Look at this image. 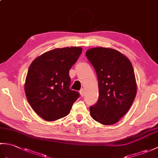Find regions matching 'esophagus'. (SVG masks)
<instances>
[{"instance_id":"obj_1","label":"esophagus","mask_w":158,"mask_h":158,"mask_svg":"<svg viewBox=\"0 0 158 158\" xmlns=\"http://www.w3.org/2000/svg\"><path fill=\"white\" fill-rule=\"evenodd\" d=\"M80 92V94H81V96H84V94H85V91H84V89H81V90L79 91Z\"/></svg>"}]
</instances>
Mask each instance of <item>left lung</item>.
<instances>
[{
    "mask_svg": "<svg viewBox=\"0 0 158 158\" xmlns=\"http://www.w3.org/2000/svg\"><path fill=\"white\" fill-rule=\"evenodd\" d=\"M85 55L98 81V100L89 107L90 115L103 125H112L128 111L136 97L137 86L132 63L111 48H92Z\"/></svg>",
    "mask_w": 158,
    "mask_h": 158,
    "instance_id": "1",
    "label": "left lung"
}]
</instances>
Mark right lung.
I'll return each mask as SVG.
<instances>
[{"label": "right lung", "mask_w": 158, "mask_h": 158, "mask_svg": "<svg viewBox=\"0 0 158 158\" xmlns=\"http://www.w3.org/2000/svg\"><path fill=\"white\" fill-rule=\"evenodd\" d=\"M79 47L56 48L33 60L26 78V98L37 115L48 122L69 115L79 94L70 89L69 70L81 55Z\"/></svg>", "instance_id": "right-lung-1"}]
</instances>
